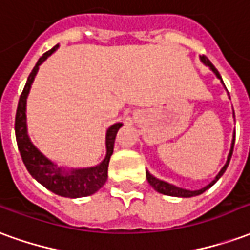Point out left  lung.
<instances>
[{"label":"left lung","mask_w":250,"mask_h":250,"mask_svg":"<svg viewBox=\"0 0 250 250\" xmlns=\"http://www.w3.org/2000/svg\"><path fill=\"white\" fill-rule=\"evenodd\" d=\"M199 59H201V62H204L205 65H208L211 69V71L214 72V75L218 79H220L221 82H222V79H221V75L218 73V71L215 69V66L210 62V60L208 59L206 56H199ZM224 84V83H222ZM225 85V84H224ZM234 138H236V132H234V135H233V142H231V147H230V151H229V155H228V161H226L225 166L221 168V171L218 173V175L215 177L211 182H210L208 186H205L204 188H201V190H194V191H191V190H186V188H177V186H174V185L171 184H167V182H165V181H161V179L155 178L154 175H151V174L148 173V171H146V178L147 181H148V184L151 185L152 188L157 190L158 193L161 194H165V195H171V197H184V198H188V197H194V195H199V194H202L204 191H206L208 188H211L213 185L218 181V179L222 177V174L225 173L226 167H228V165H229V162H230V158H231V154H233V147H234Z\"/></svg>","instance_id":"8db88e82"}]
</instances>
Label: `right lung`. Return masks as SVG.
Segmentation results:
<instances>
[{"instance_id": "1", "label": "right lung", "mask_w": 250, "mask_h": 250, "mask_svg": "<svg viewBox=\"0 0 250 250\" xmlns=\"http://www.w3.org/2000/svg\"><path fill=\"white\" fill-rule=\"evenodd\" d=\"M57 48L59 45H55L51 51L45 52L39 59L35 68L30 72L24 91L20 96L19 107H17V112H16L14 130H16V139H17V146H19L22 162H24L25 167L28 168L30 175L37 182H40L44 188L51 190L52 193L62 195V197H68V198H80V197H87V195L96 193L99 188L105 184L107 177H108L107 173H108L109 158L114 152L115 138L123 125L115 123L107 130V134H105L107 154L103 161L99 163L98 166H93V167H62L57 163L52 162L51 159H48L32 143L29 135H28V128H26V98L29 95L30 87L35 80V76L37 75L39 66L45 62Z\"/></svg>"}]
</instances>
